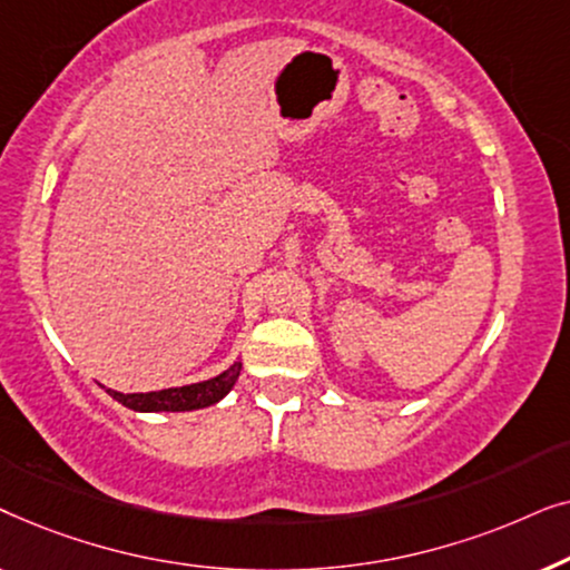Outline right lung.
<instances>
[{"mask_svg":"<svg viewBox=\"0 0 570 570\" xmlns=\"http://www.w3.org/2000/svg\"><path fill=\"white\" fill-rule=\"evenodd\" d=\"M240 368H244V365H240V361H236L230 368H225L213 379L197 381V384H186V386L160 389V392L121 394V392H114V389H106V386L104 389L114 396L116 402H121L124 407L135 412H189V410H202V407H209V404L220 402L223 396L236 386Z\"/></svg>","mask_w":570,"mask_h":570,"instance_id":"obj_1","label":"right lung"}]
</instances>
